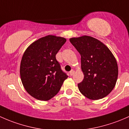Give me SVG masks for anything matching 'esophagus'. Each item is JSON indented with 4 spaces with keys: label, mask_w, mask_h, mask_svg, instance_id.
<instances>
[{
    "label": "esophagus",
    "mask_w": 129,
    "mask_h": 129,
    "mask_svg": "<svg viewBox=\"0 0 129 129\" xmlns=\"http://www.w3.org/2000/svg\"><path fill=\"white\" fill-rule=\"evenodd\" d=\"M74 74V70H71V71H70V76H73Z\"/></svg>",
    "instance_id": "1"
}]
</instances>
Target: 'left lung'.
Masks as SVG:
<instances>
[{
    "mask_svg": "<svg viewBox=\"0 0 129 129\" xmlns=\"http://www.w3.org/2000/svg\"><path fill=\"white\" fill-rule=\"evenodd\" d=\"M81 55L83 81L78 84L82 94L92 100L102 99L115 87L118 76L116 59L109 49L89 36L70 39Z\"/></svg>",
    "mask_w": 129,
    "mask_h": 129,
    "instance_id": "left-lung-1",
    "label": "left lung"
}]
</instances>
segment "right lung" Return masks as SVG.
I'll return each mask as SVG.
<instances>
[{"instance_id":"right-lung-1","label":"right lung","mask_w":129,"mask_h":129,"mask_svg":"<svg viewBox=\"0 0 129 129\" xmlns=\"http://www.w3.org/2000/svg\"><path fill=\"white\" fill-rule=\"evenodd\" d=\"M66 40L48 35L31 43L25 50L20 73L25 90L35 99L48 101L59 92L68 76L56 55Z\"/></svg>"}]
</instances>
